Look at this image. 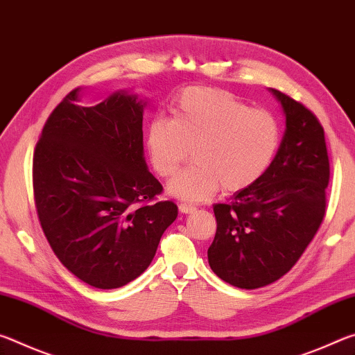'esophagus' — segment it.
<instances>
[{"instance_id": "1", "label": "esophagus", "mask_w": 355, "mask_h": 355, "mask_svg": "<svg viewBox=\"0 0 355 355\" xmlns=\"http://www.w3.org/2000/svg\"><path fill=\"white\" fill-rule=\"evenodd\" d=\"M178 209H180V213H183V214H191V213L196 211V207L188 205V203H180Z\"/></svg>"}]
</instances>
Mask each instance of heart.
Returning a JSON list of instances; mask_svg holds the SVG:
<instances>
[{
	"mask_svg": "<svg viewBox=\"0 0 355 355\" xmlns=\"http://www.w3.org/2000/svg\"><path fill=\"white\" fill-rule=\"evenodd\" d=\"M144 146L163 178L175 175L191 150L194 166L173 178L167 192L205 202L220 188L235 194L257 183L277 153L280 128L271 112L252 110L222 89L196 86L180 95L172 119L147 125Z\"/></svg>",
	"mask_w": 355,
	"mask_h": 355,
	"instance_id": "1",
	"label": "heart"
}]
</instances>
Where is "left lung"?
Listing matches in <instances>:
<instances>
[{
    "mask_svg": "<svg viewBox=\"0 0 355 355\" xmlns=\"http://www.w3.org/2000/svg\"><path fill=\"white\" fill-rule=\"evenodd\" d=\"M271 92L286 125L277 155L257 183L213 207L218 228L209 268L243 290L266 286L290 271L326 214L330 167L320 120L284 92Z\"/></svg>",
    "mask_w": 355,
    "mask_h": 355,
    "instance_id": "1",
    "label": "left lung"
}]
</instances>
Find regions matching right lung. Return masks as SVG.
Returning a JSON list of instances; mask_svg holds the SVG:
<instances>
[{"label":"right lung","instance_id":"right-lung-1","mask_svg":"<svg viewBox=\"0 0 355 355\" xmlns=\"http://www.w3.org/2000/svg\"><path fill=\"white\" fill-rule=\"evenodd\" d=\"M76 87L50 114L34 150L37 216L53 252L84 284L112 290L146 271L173 202H155L163 186L144 158L146 101L120 91L78 105Z\"/></svg>","mask_w":355,"mask_h":355}]
</instances>
